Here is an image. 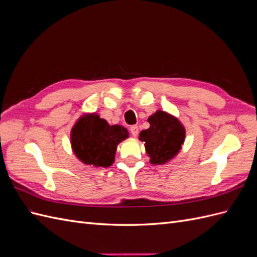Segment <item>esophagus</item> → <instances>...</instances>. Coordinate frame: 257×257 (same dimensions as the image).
I'll return each mask as SVG.
<instances>
[{
    "instance_id": "obj_1",
    "label": "esophagus",
    "mask_w": 257,
    "mask_h": 257,
    "mask_svg": "<svg viewBox=\"0 0 257 257\" xmlns=\"http://www.w3.org/2000/svg\"><path fill=\"white\" fill-rule=\"evenodd\" d=\"M138 133H139V130H138L137 125H133L131 127V134L133 135L134 137H136L138 135Z\"/></svg>"
}]
</instances>
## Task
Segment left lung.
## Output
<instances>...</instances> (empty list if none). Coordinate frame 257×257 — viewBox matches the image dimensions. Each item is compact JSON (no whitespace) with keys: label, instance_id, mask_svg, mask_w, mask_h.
Wrapping results in <instances>:
<instances>
[{"label":"left lung","instance_id":"1","mask_svg":"<svg viewBox=\"0 0 257 257\" xmlns=\"http://www.w3.org/2000/svg\"><path fill=\"white\" fill-rule=\"evenodd\" d=\"M150 127L139 134V141L145 143L150 163L165 164L181 150L185 139V128L176 116L158 110L148 118Z\"/></svg>","mask_w":257,"mask_h":257}]
</instances>
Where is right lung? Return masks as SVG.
I'll return each mask as SVG.
<instances>
[{
  "label": "right lung",
  "mask_w": 257,
  "mask_h": 257,
  "mask_svg": "<svg viewBox=\"0 0 257 257\" xmlns=\"http://www.w3.org/2000/svg\"><path fill=\"white\" fill-rule=\"evenodd\" d=\"M128 137L121 125H109L99 115L89 113L80 116L71 132V144L75 155L85 165L111 166L116 146Z\"/></svg>",
  "instance_id": "obj_1"
}]
</instances>
